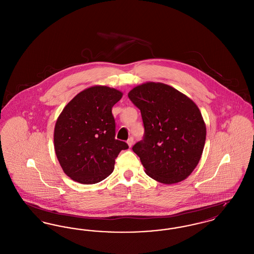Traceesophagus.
Wrapping results in <instances>:
<instances>
[{
    "mask_svg": "<svg viewBox=\"0 0 254 254\" xmlns=\"http://www.w3.org/2000/svg\"><path fill=\"white\" fill-rule=\"evenodd\" d=\"M133 142H134V139H133V137L128 138V140H127V145H128L129 147H131V146H132Z\"/></svg>",
    "mask_w": 254,
    "mask_h": 254,
    "instance_id": "esophagus-1",
    "label": "esophagus"
}]
</instances>
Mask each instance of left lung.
I'll use <instances>...</instances> for the list:
<instances>
[{"label": "left lung", "mask_w": 254, "mask_h": 254, "mask_svg": "<svg viewBox=\"0 0 254 254\" xmlns=\"http://www.w3.org/2000/svg\"><path fill=\"white\" fill-rule=\"evenodd\" d=\"M128 98L141 110L144 139L133 145L145 173L163 184L189 177L198 165L205 142V124L191 99L170 85L147 82Z\"/></svg>", "instance_id": "obj_1"}]
</instances>
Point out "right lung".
Listing matches in <instances>:
<instances>
[{
    "instance_id": "right-lung-1",
    "label": "right lung",
    "mask_w": 254,
    "mask_h": 254,
    "mask_svg": "<svg viewBox=\"0 0 254 254\" xmlns=\"http://www.w3.org/2000/svg\"><path fill=\"white\" fill-rule=\"evenodd\" d=\"M120 90L94 85L78 93L61 112L54 128V148L64 172L85 185L106 179L127 143L115 139L112 107Z\"/></svg>"
}]
</instances>
